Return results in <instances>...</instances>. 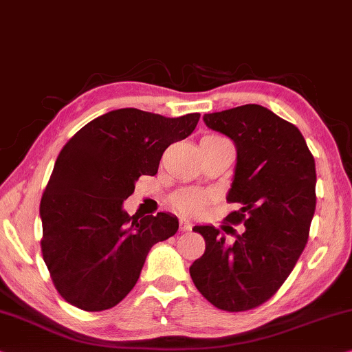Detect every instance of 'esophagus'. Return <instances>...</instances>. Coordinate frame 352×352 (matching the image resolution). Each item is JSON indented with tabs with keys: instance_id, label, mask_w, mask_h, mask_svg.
<instances>
[{
	"instance_id": "1",
	"label": "esophagus",
	"mask_w": 352,
	"mask_h": 352,
	"mask_svg": "<svg viewBox=\"0 0 352 352\" xmlns=\"http://www.w3.org/2000/svg\"><path fill=\"white\" fill-rule=\"evenodd\" d=\"M179 228H181V232H188L192 228V223L188 222L186 217H181L179 219Z\"/></svg>"
}]
</instances>
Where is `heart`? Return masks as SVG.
Returning a JSON list of instances; mask_svg holds the SVG:
<instances>
[{"label":"heart","mask_w":352,"mask_h":352,"mask_svg":"<svg viewBox=\"0 0 352 352\" xmlns=\"http://www.w3.org/2000/svg\"><path fill=\"white\" fill-rule=\"evenodd\" d=\"M208 198L203 195L201 192L193 190V188H187V190H181L173 197V205L177 208L181 212L187 214H197L200 212L203 208L206 206Z\"/></svg>","instance_id":"heart-1"}]
</instances>
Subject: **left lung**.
<instances>
[{
  "label": "left lung",
  "mask_w": 352,
  "mask_h": 352,
  "mask_svg": "<svg viewBox=\"0 0 352 352\" xmlns=\"http://www.w3.org/2000/svg\"><path fill=\"white\" fill-rule=\"evenodd\" d=\"M203 120L236 147L227 201L241 208L227 221L243 223L244 232L227 244L219 228L193 227L206 249L188 272L214 307L246 311L276 294L303 252L316 210L314 159L297 126L261 104L205 114Z\"/></svg>",
  "instance_id": "obj_1"
}]
</instances>
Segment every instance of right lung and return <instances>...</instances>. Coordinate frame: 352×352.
I'll list each match as a JSON object with an SVG mask.
<instances>
[{
    "label": "right lung",
    "instance_id": "add662e5",
    "mask_svg": "<svg viewBox=\"0 0 352 352\" xmlns=\"http://www.w3.org/2000/svg\"><path fill=\"white\" fill-rule=\"evenodd\" d=\"M198 119L116 109L65 144L41 198V249L55 289L73 307H116L135 287L151 248L177 232L173 214L129 216L124 201L141 175H157L166 147L187 138Z\"/></svg>",
    "mask_w": 352,
    "mask_h": 352
}]
</instances>
